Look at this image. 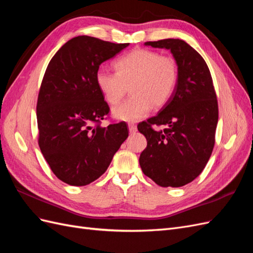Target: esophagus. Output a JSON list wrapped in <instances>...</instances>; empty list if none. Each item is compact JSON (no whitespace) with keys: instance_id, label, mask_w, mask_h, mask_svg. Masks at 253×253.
I'll use <instances>...</instances> for the list:
<instances>
[{"instance_id":"obj_1","label":"esophagus","mask_w":253,"mask_h":253,"mask_svg":"<svg viewBox=\"0 0 253 253\" xmlns=\"http://www.w3.org/2000/svg\"><path fill=\"white\" fill-rule=\"evenodd\" d=\"M127 126H128L129 133H135V132L137 131V126H136L134 124H128Z\"/></svg>"}]
</instances>
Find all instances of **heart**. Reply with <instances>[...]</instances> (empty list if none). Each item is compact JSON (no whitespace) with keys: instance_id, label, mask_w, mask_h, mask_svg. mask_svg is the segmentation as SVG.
Returning <instances> with one entry per match:
<instances>
[{"instance_id":"1","label":"heart","mask_w":253,"mask_h":253,"mask_svg":"<svg viewBox=\"0 0 253 253\" xmlns=\"http://www.w3.org/2000/svg\"><path fill=\"white\" fill-rule=\"evenodd\" d=\"M116 73L99 68L96 83L104 100L117 104L129 86L132 96L113 110L115 118L136 121L143 118L152 106L166 105L178 81L177 61L170 55L150 49H134L114 63Z\"/></svg>"}]
</instances>
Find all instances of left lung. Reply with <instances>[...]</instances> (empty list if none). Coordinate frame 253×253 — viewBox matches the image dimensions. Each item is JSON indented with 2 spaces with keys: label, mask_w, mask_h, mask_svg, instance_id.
Segmentation results:
<instances>
[{
  "label": "left lung",
  "mask_w": 253,
  "mask_h": 253,
  "mask_svg": "<svg viewBox=\"0 0 253 253\" xmlns=\"http://www.w3.org/2000/svg\"><path fill=\"white\" fill-rule=\"evenodd\" d=\"M169 49L178 65L174 94L156 116L137 126L148 144L139 157L141 170L160 187H182L200 175L215 143L218 105L209 67L179 39L145 42ZM164 125V130L153 126Z\"/></svg>",
  "instance_id": "obj_1"
}]
</instances>
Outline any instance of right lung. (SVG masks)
<instances>
[{
	"instance_id": "obj_1",
	"label": "right lung",
	"mask_w": 253,
	"mask_h": 253,
	"mask_svg": "<svg viewBox=\"0 0 253 253\" xmlns=\"http://www.w3.org/2000/svg\"><path fill=\"white\" fill-rule=\"evenodd\" d=\"M128 43L78 36L61 47L45 71L37 102L39 147L51 171L71 186H86L108 169L128 136L125 121L101 126L110 112L96 73Z\"/></svg>"
}]
</instances>
